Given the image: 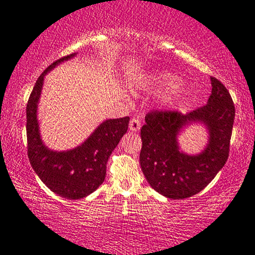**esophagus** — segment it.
<instances>
[{
	"mask_svg": "<svg viewBox=\"0 0 255 255\" xmlns=\"http://www.w3.org/2000/svg\"><path fill=\"white\" fill-rule=\"evenodd\" d=\"M140 128H141L140 120L134 119V117H133V119L130 121V130L132 132H136V131L140 130Z\"/></svg>",
	"mask_w": 255,
	"mask_h": 255,
	"instance_id": "obj_1",
	"label": "esophagus"
}]
</instances>
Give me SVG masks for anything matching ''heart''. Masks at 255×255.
Wrapping results in <instances>:
<instances>
[{"instance_id": "b5f03b06", "label": "heart", "mask_w": 255, "mask_h": 255, "mask_svg": "<svg viewBox=\"0 0 255 255\" xmlns=\"http://www.w3.org/2000/svg\"><path fill=\"white\" fill-rule=\"evenodd\" d=\"M163 89L159 95V104L164 108H174L181 103L187 93V87L182 81L174 80L173 74L168 72H156L148 77L146 89Z\"/></svg>"}]
</instances>
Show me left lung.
<instances>
[{"mask_svg": "<svg viewBox=\"0 0 255 255\" xmlns=\"http://www.w3.org/2000/svg\"><path fill=\"white\" fill-rule=\"evenodd\" d=\"M212 92L207 104L182 115L178 112H152L141 128L140 165L147 181L171 199L191 197L212 181L228 159L235 106L228 90L211 77ZM203 124L209 139L199 154L179 149L177 136L186 127Z\"/></svg>", "mask_w": 255, "mask_h": 255, "instance_id": "8db88e82", "label": "left lung"}]
</instances>
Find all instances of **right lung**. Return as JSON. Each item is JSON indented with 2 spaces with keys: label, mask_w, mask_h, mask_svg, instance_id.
<instances>
[{
  "label": "right lung",
  "mask_w": 255,
  "mask_h": 255,
  "mask_svg": "<svg viewBox=\"0 0 255 255\" xmlns=\"http://www.w3.org/2000/svg\"><path fill=\"white\" fill-rule=\"evenodd\" d=\"M76 54L72 53L54 61L41 74L26 107L27 152L32 167L49 189L68 199L87 197L105 181L109 156L127 133L130 121L128 116L104 121L84 142L73 149L57 151L45 146L37 120L44 77L56 66Z\"/></svg>",
  "instance_id": "1"
}]
</instances>
